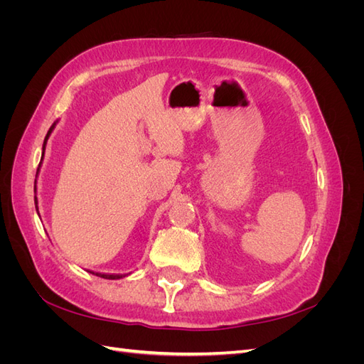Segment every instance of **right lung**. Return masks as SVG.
<instances>
[{
    "label": "right lung",
    "instance_id": "1",
    "mask_svg": "<svg viewBox=\"0 0 364 364\" xmlns=\"http://www.w3.org/2000/svg\"><path fill=\"white\" fill-rule=\"evenodd\" d=\"M56 124H58V121H54V123H53L51 127H50V130L47 132L46 139H43V144H42V158H41V162H39L38 171H36V181H38V174H39V171H41V165H42V161H43V155H46L47 141H48V138H50V135H51V132L54 130V127H56ZM36 181H35V193H36ZM35 206H36V213H38V215H39V206H38V197H36V196H35ZM39 217H41V215H39ZM92 274H97V277L105 278V279H121V278H123V277H121V274H106V273H94V272H92Z\"/></svg>",
    "mask_w": 364,
    "mask_h": 364
}]
</instances>
